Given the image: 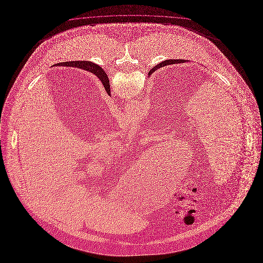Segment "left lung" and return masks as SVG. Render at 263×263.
<instances>
[{
  "mask_svg": "<svg viewBox=\"0 0 263 263\" xmlns=\"http://www.w3.org/2000/svg\"><path fill=\"white\" fill-rule=\"evenodd\" d=\"M169 62H170V60H165V61H162L159 65H156L153 69H152V71H154V69L155 68H158V67H161V66H164V65H166V64H169ZM174 62H176V63H181V62H185V60H183V59H178V60H174ZM152 72V71H151ZM105 89H106V86H105ZM107 90V89H106Z\"/></svg>",
  "mask_w": 263,
  "mask_h": 263,
  "instance_id": "8db88e82",
  "label": "left lung"
}]
</instances>
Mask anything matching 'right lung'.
<instances>
[{
    "label": "right lung",
    "instance_id": "right-lung-1",
    "mask_svg": "<svg viewBox=\"0 0 263 263\" xmlns=\"http://www.w3.org/2000/svg\"><path fill=\"white\" fill-rule=\"evenodd\" d=\"M58 64V63H57ZM91 63L90 62H87V61H81V62H77V64H76V66H78V67H80V68H84V69L89 70V71H91L92 73H94L95 75H97L98 78L102 81V83L104 85V87L106 86V91H107V93H110V91H111V89H110V81H109V78H108V76H107V74L103 71V70L101 69L100 71H98L97 70L92 69V68H90L89 67V65H90Z\"/></svg>",
    "mask_w": 263,
    "mask_h": 263
}]
</instances>
